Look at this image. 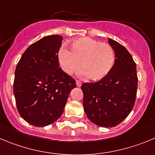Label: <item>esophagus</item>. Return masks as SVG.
<instances>
[{
	"mask_svg": "<svg viewBox=\"0 0 155 155\" xmlns=\"http://www.w3.org/2000/svg\"><path fill=\"white\" fill-rule=\"evenodd\" d=\"M76 86H77L78 87H80V86H82V82L79 80H76Z\"/></svg>",
	"mask_w": 155,
	"mask_h": 155,
	"instance_id": "34e87169",
	"label": "esophagus"
}]
</instances>
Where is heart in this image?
Returning <instances> with one entry per match:
<instances>
[{
    "label": "heart",
    "instance_id": "obj_1",
    "mask_svg": "<svg viewBox=\"0 0 155 155\" xmlns=\"http://www.w3.org/2000/svg\"><path fill=\"white\" fill-rule=\"evenodd\" d=\"M71 51L62 47L58 52V60L65 73L72 75L82 65L79 75L90 76L94 80L106 77L115 64V52L110 45L95 39L84 37L75 40L70 44Z\"/></svg>",
    "mask_w": 155,
    "mask_h": 155
}]
</instances>
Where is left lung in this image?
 <instances>
[{"instance_id":"obj_1","label":"left lung","mask_w":155,"mask_h":155,"mask_svg":"<svg viewBox=\"0 0 155 155\" xmlns=\"http://www.w3.org/2000/svg\"><path fill=\"white\" fill-rule=\"evenodd\" d=\"M115 54L110 73L95 82H85L83 107L88 118L100 127L120 124L132 110L136 99L138 76L136 64L127 49L108 39Z\"/></svg>"}]
</instances>
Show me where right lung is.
<instances>
[{
	"mask_svg": "<svg viewBox=\"0 0 155 155\" xmlns=\"http://www.w3.org/2000/svg\"><path fill=\"white\" fill-rule=\"evenodd\" d=\"M63 37L47 36L31 44L15 70L14 94L17 110L30 125L43 127L63 114L76 81L60 67L58 52Z\"/></svg>",
	"mask_w": 155,
	"mask_h": 155,
	"instance_id": "add662e5",
	"label": "right lung"
}]
</instances>
